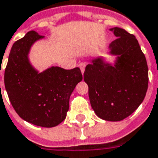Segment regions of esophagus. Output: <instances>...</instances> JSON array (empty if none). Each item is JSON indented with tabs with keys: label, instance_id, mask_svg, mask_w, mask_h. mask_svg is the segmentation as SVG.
Listing matches in <instances>:
<instances>
[{
	"label": "esophagus",
	"instance_id": "esophagus-1",
	"mask_svg": "<svg viewBox=\"0 0 158 158\" xmlns=\"http://www.w3.org/2000/svg\"><path fill=\"white\" fill-rule=\"evenodd\" d=\"M79 69H81V72H82V73H84V72H85V63H80V64H79Z\"/></svg>",
	"mask_w": 158,
	"mask_h": 158
}]
</instances>
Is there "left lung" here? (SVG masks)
Masks as SVG:
<instances>
[{"label":"left lung","mask_w":158,"mask_h":158,"mask_svg":"<svg viewBox=\"0 0 158 158\" xmlns=\"http://www.w3.org/2000/svg\"><path fill=\"white\" fill-rule=\"evenodd\" d=\"M110 31L118 37L110 44V53L117 55L115 64L94 58L85 68L84 80L95 114L106 121H119L131 115L144 100L148 68L134 35L120 27Z\"/></svg>","instance_id":"1"}]
</instances>
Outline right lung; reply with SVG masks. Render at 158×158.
Instances as JSON below:
<instances>
[{"label":"right lung","mask_w":158,"mask_h":158,"mask_svg":"<svg viewBox=\"0 0 158 158\" xmlns=\"http://www.w3.org/2000/svg\"><path fill=\"white\" fill-rule=\"evenodd\" d=\"M43 37L30 31L15 42L4 82L11 106L20 117L38 127H53L66 118L70 95L83 76L79 68L68 70L52 67L43 73L36 71L27 54L31 45Z\"/></svg>","instance_id":"right-lung-1"}]
</instances>
